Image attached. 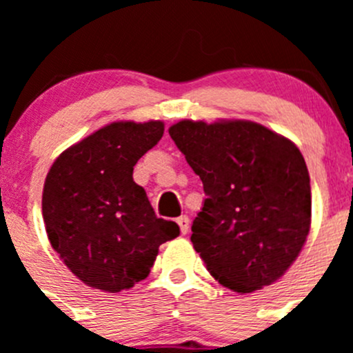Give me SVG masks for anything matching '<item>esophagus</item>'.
I'll list each match as a JSON object with an SVG mask.
<instances>
[{
  "mask_svg": "<svg viewBox=\"0 0 353 353\" xmlns=\"http://www.w3.org/2000/svg\"><path fill=\"white\" fill-rule=\"evenodd\" d=\"M176 222H177V225H179L181 234H188V230H190V219H188L186 215H183V216H179Z\"/></svg>",
  "mask_w": 353,
  "mask_h": 353,
  "instance_id": "obj_1",
  "label": "esophagus"
}]
</instances>
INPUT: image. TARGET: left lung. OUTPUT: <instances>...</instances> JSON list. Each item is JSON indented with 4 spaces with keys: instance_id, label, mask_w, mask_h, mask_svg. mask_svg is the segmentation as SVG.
<instances>
[{
    "instance_id": "1",
    "label": "left lung",
    "mask_w": 353,
    "mask_h": 353,
    "mask_svg": "<svg viewBox=\"0 0 353 353\" xmlns=\"http://www.w3.org/2000/svg\"><path fill=\"white\" fill-rule=\"evenodd\" d=\"M169 134L206 194L191 243L208 272L243 294L272 285L311 225V184L299 148L252 121L184 119Z\"/></svg>"
}]
</instances>
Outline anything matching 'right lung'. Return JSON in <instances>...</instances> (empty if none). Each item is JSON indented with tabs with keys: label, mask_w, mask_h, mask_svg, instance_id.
I'll use <instances>...</instances> for the list:
<instances>
[{
	"label": "right lung",
	"mask_w": 353,
	"mask_h": 353,
	"mask_svg": "<svg viewBox=\"0 0 353 353\" xmlns=\"http://www.w3.org/2000/svg\"><path fill=\"white\" fill-rule=\"evenodd\" d=\"M163 134L162 121L110 123L56 159L42 191L52 249L88 287L116 292L148 276L159 245L179 236L159 219L133 167Z\"/></svg>",
	"instance_id": "right-lung-1"
}]
</instances>
